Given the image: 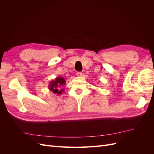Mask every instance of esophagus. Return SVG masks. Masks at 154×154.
I'll list each match as a JSON object with an SVG mask.
<instances>
[{"label":"esophagus","instance_id":"esophagus-1","mask_svg":"<svg viewBox=\"0 0 154 154\" xmlns=\"http://www.w3.org/2000/svg\"><path fill=\"white\" fill-rule=\"evenodd\" d=\"M76 75H77V76H78V77H81V76H82V73L81 72H77Z\"/></svg>","mask_w":154,"mask_h":154}]
</instances>
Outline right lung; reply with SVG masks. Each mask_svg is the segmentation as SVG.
<instances>
[{"label": "right lung", "instance_id": "obj_1", "mask_svg": "<svg viewBox=\"0 0 154 154\" xmlns=\"http://www.w3.org/2000/svg\"><path fill=\"white\" fill-rule=\"evenodd\" d=\"M66 80L62 76L57 77L54 80H53L49 82L48 86L49 89L55 94H62L64 91L61 87L62 85L66 84Z\"/></svg>", "mask_w": 154, "mask_h": 154}]
</instances>
